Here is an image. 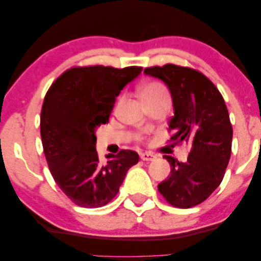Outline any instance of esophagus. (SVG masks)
Returning a JSON list of instances; mask_svg holds the SVG:
<instances>
[{
  "label": "esophagus",
  "instance_id": "1",
  "mask_svg": "<svg viewBox=\"0 0 261 261\" xmlns=\"http://www.w3.org/2000/svg\"><path fill=\"white\" fill-rule=\"evenodd\" d=\"M140 158L144 160V162H152V160L155 159V155L153 153L149 152H144L140 154Z\"/></svg>",
  "mask_w": 261,
  "mask_h": 261
}]
</instances>
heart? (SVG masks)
I'll return each mask as SVG.
<instances>
[{"label": "heart", "mask_w": 261, "mask_h": 261, "mask_svg": "<svg viewBox=\"0 0 261 261\" xmlns=\"http://www.w3.org/2000/svg\"><path fill=\"white\" fill-rule=\"evenodd\" d=\"M165 94H166V90L162 84L149 83V84H146L145 87L141 89L140 96L142 99H145V98H153V97H156V96L165 95Z\"/></svg>", "instance_id": "heart-1"}]
</instances>
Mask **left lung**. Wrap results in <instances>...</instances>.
Listing matches in <instances>:
<instances>
[{
	"instance_id": "8db88e82",
	"label": "left lung",
	"mask_w": 261,
	"mask_h": 261,
	"mask_svg": "<svg viewBox=\"0 0 261 261\" xmlns=\"http://www.w3.org/2000/svg\"><path fill=\"white\" fill-rule=\"evenodd\" d=\"M144 73L169 88L174 112L169 121L171 140L191 145L187 162L164 156L171 172L158 190L170 204L191 208L216 190L229 163L233 128L226 103L215 85L190 67L166 64L147 67Z\"/></svg>"
}]
</instances>
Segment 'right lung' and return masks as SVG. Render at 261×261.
Segmentation results:
<instances>
[{"mask_svg": "<svg viewBox=\"0 0 261 261\" xmlns=\"http://www.w3.org/2000/svg\"><path fill=\"white\" fill-rule=\"evenodd\" d=\"M141 71L138 66L72 67L48 89L40 117L42 147L56 183L74 204L106 205L139 162L137 152L122 149L107 154L102 164L95 134L108 122L121 90Z\"/></svg>", "mask_w": 261, "mask_h": 261, "instance_id": "right-lung-1", "label": "right lung"}]
</instances>
